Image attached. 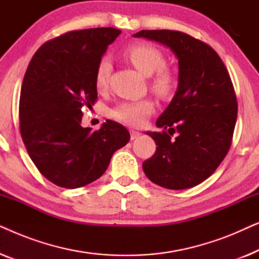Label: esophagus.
Segmentation results:
<instances>
[{
  "instance_id": "1",
  "label": "esophagus",
  "mask_w": 259,
  "mask_h": 259,
  "mask_svg": "<svg viewBox=\"0 0 259 259\" xmlns=\"http://www.w3.org/2000/svg\"><path fill=\"white\" fill-rule=\"evenodd\" d=\"M140 136H141V133L138 132V131H131V139L132 140L138 139Z\"/></svg>"
}]
</instances>
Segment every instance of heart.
Masks as SVG:
<instances>
[{
	"label": "heart",
	"mask_w": 259,
	"mask_h": 259,
	"mask_svg": "<svg viewBox=\"0 0 259 259\" xmlns=\"http://www.w3.org/2000/svg\"><path fill=\"white\" fill-rule=\"evenodd\" d=\"M125 56L131 63L145 75H151V86L157 93L167 95L176 86V75L166 65L165 54L157 46L147 42H137L125 51ZM112 72V62L107 56L99 60L94 74L98 91L107 88ZM154 111V102L150 98L120 102L112 109V118L132 127L143 126Z\"/></svg>",
	"instance_id": "1"
}]
</instances>
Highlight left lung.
Here are the masks:
<instances>
[{"label": "left lung", "instance_id": "1", "mask_svg": "<svg viewBox=\"0 0 259 259\" xmlns=\"http://www.w3.org/2000/svg\"><path fill=\"white\" fill-rule=\"evenodd\" d=\"M134 36L166 45L179 60L178 90L157 120L164 131L147 132L158 147L143 162L145 175L165 189L196 186L217 169L231 146L238 113L231 77L214 49L189 34L161 29Z\"/></svg>", "mask_w": 259, "mask_h": 259}]
</instances>
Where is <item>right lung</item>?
Listing matches in <instances>:
<instances>
[{
  "label": "right lung",
  "mask_w": 259,
  "mask_h": 259,
  "mask_svg": "<svg viewBox=\"0 0 259 259\" xmlns=\"http://www.w3.org/2000/svg\"><path fill=\"white\" fill-rule=\"evenodd\" d=\"M121 30H72L41 46L24 74L20 132L28 154L45 178L65 189L84 186L104 175L113 153L131 136L107 120L92 132L81 126L82 109L98 100L95 68Z\"/></svg>",
  "instance_id": "obj_1"
}]
</instances>
